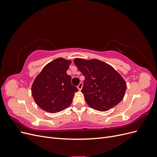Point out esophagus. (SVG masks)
Masks as SVG:
<instances>
[{
	"instance_id": "obj_1",
	"label": "esophagus",
	"mask_w": 157,
	"mask_h": 157,
	"mask_svg": "<svg viewBox=\"0 0 157 157\" xmlns=\"http://www.w3.org/2000/svg\"><path fill=\"white\" fill-rule=\"evenodd\" d=\"M77 88H78V89L79 90H82V82H80L78 86H77Z\"/></svg>"
}]
</instances>
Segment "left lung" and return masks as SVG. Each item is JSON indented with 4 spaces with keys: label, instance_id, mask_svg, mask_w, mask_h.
<instances>
[{
    "label": "left lung",
    "instance_id": "left-lung-1",
    "mask_svg": "<svg viewBox=\"0 0 157 157\" xmlns=\"http://www.w3.org/2000/svg\"><path fill=\"white\" fill-rule=\"evenodd\" d=\"M74 63L85 77L81 92L90 107L106 111L122 100L126 83L112 66L96 59L75 58Z\"/></svg>",
    "mask_w": 157,
    "mask_h": 157
}]
</instances>
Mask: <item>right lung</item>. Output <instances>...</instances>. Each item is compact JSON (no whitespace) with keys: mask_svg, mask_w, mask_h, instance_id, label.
<instances>
[{"mask_svg":"<svg viewBox=\"0 0 157 157\" xmlns=\"http://www.w3.org/2000/svg\"><path fill=\"white\" fill-rule=\"evenodd\" d=\"M71 61L57 58L47 64L37 75L31 87L32 96L40 109L55 113L64 110L72 103L78 88L67 74Z\"/></svg>","mask_w":157,"mask_h":157,"instance_id":"1","label":"right lung"}]
</instances>
